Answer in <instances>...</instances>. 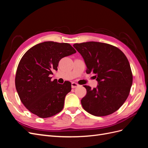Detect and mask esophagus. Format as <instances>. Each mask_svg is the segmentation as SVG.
<instances>
[{
  "instance_id": "34e87169",
  "label": "esophagus",
  "mask_w": 148,
  "mask_h": 148,
  "mask_svg": "<svg viewBox=\"0 0 148 148\" xmlns=\"http://www.w3.org/2000/svg\"><path fill=\"white\" fill-rule=\"evenodd\" d=\"M78 86H79V84L78 83H75V82L71 83V88H77Z\"/></svg>"
}]
</instances>
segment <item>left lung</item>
I'll list each match as a JSON object with an SVG mask.
<instances>
[{
    "label": "left lung",
    "mask_w": 148,
    "mask_h": 148,
    "mask_svg": "<svg viewBox=\"0 0 148 148\" xmlns=\"http://www.w3.org/2000/svg\"><path fill=\"white\" fill-rule=\"evenodd\" d=\"M73 47L86 65V73H95L98 85H84L86 95L81 100L83 109L95 116L113 114L126 101L133 83L127 57L117 47L99 42L76 43Z\"/></svg>",
    "instance_id": "8db88e82"
}]
</instances>
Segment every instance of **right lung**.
<instances>
[{
	"label": "right lung",
	"mask_w": 148,
	"mask_h": 148,
	"mask_svg": "<svg viewBox=\"0 0 148 148\" xmlns=\"http://www.w3.org/2000/svg\"><path fill=\"white\" fill-rule=\"evenodd\" d=\"M77 52L69 43L46 41L36 44L23 55L18 65L15 87L26 108L41 118H48L63 109L70 82L59 84L49 75L57 70L62 58Z\"/></svg>",
	"instance_id": "1"
}]
</instances>
